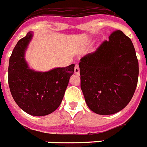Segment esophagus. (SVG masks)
Here are the masks:
<instances>
[{
    "mask_svg": "<svg viewBox=\"0 0 147 147\" xmlns=\"http://www.w3.org/2000/svg\"><path fill=\"white\" fill-rule=\"evenodd\" d=\"M74 73L76 74H80V67H79V66L77 65H76V66H75Z\"/></svg>",
    "mask_w": 147,
    "mask_h": 147,
    "instance_id": "1",
    "label": "esophagus"
}]
</instances>
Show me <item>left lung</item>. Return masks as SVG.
<instances>
[{
    "label": "left lung",
    "mask_w": 147,
    "mask_h": 147,
    "mask_svg": "<svg viewBox=\"0 0 147 147\" xmlns=\"http://www.w3.org/2000/svg\"><path fill=\"white\" fill-rule=\"evenodd\" d=\"M81 89L88 108L109 115L123 109L134 95L139 68L135 47L122 31L112 32L79 63Z\"/></svg>",
    "instance_id": "8db88e82"
}]
</instances>
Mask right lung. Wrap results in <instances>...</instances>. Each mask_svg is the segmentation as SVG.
Instances as JSON below:
<instances>
[{"label":"right lung","mask_w":147,"mask_h":147,"mask_svg":"<svg viewBox=\"0 0 147 147\" xmlns=\"http://www.w3.org/2000/svg\"><path fill=\"white\" fill-rule=\"evenodd\" d=\"M33 36L32 31L18 41L12 53L8 68V82L15 102L32 116H45L58 109L74 64L48 71H36L29 67L25 53Z\"/></svg>","instance_id":"1"}]
</instances>
